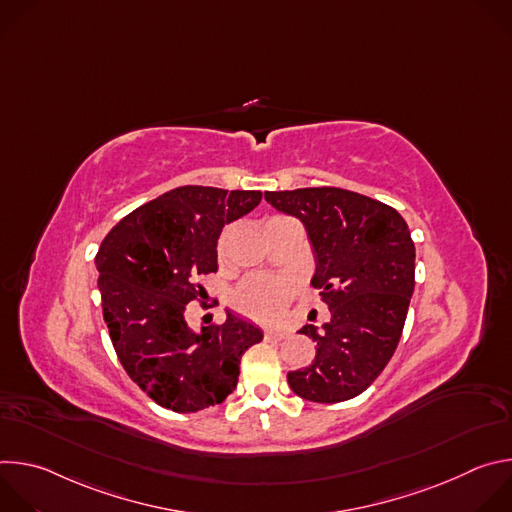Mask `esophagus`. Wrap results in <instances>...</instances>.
Masks as SVG:
<instances>
[{"label": "esophagus", "mask_w": 512, "mask_h": 512, "mask_svg": "<svg viewBox=\"0 0 512 512\" xmlns=\"http://www.w3.org/2000/svg\"><path fill=\"white\" fill-rule=\"evenodd\" d=\"M289 336V332L287 330H281V328H269V330H265V338L267 340H283V338H287Z\"/></svg>", "instance_id": "34e87169"}]
</instances>
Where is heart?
I'll return each mask as SVG.
<instances>
[{
  "label": "heart",
  "mask_w": 512,
  "mask_h": 512,
  "mask_svg": "<svg viewBox=\"0 0 512 512\" xmlns=\"http://www.w3.org/2000/svg\"><path fill=\"white\" fill-rule=\"evenodd\" d=\"M296 279L289 275L249 277L233 291V304L255 320H275L294 296Z\"/></svg>",
  "instance_id": "b5f03b06"
}]
</instances>
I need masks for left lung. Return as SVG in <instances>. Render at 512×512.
Here are the masks:
<instances>
[{
	"instance_id": "8db88e82",
	"label": "left lung",
	"mask_w": 512,
	"mask_h": 512,
	"mask_svg": "<svg viewBox=\"0 0 512 512\" xmlns=\"http://www.w3.org/2000/svg\"><path fill=\"white\" fill-rule=\"evenodd\" d=\"M265 200L304 223L312 285L332 314L322 330H300L316 342V358L287 383L314 403L348 401L373 385L399 344L415 287L409 227L395 208L332 186L265 192Z\"/></svg>"
}]
</instances>
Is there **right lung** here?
I'll list each match as a JSON object with an SVG mask.
<instances>
[{
  "mask_svg": "<svg viewBox=\"0 0 512 512\" xmlns=\"http://www.w3.org/2000/svg\"><path fill=\"white\" fill-rule=\"evenodd\" d=\"M261 202L259 190L180 186L129 212L103 239L95 265L103 318L125 373L158 405L196 413L237 387L247 348L263 340L227 312L221 326L194 332L186 304L206 291L223 227Z\"/></svg>",
  "mask_w": 512,
  "mask_h": 512,
  "instance_id": "add662e5",
  "label": "right lung"
}]
</instances>
